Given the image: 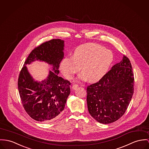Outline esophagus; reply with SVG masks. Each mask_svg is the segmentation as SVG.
<instances>
[{"mask_svg":"<svg viewBox=\"0 0 149 149\" xmlns=\"http://www.w3.org/2000/svg\"><path fill=\"white\" fill-rule=\"evenodd\" d=\"M78 88V85H77V84H73L72 86V88L73 90H76Z\"/></svg>","mask_w":149,"mask_h":149,"instance_id":"1","label":"esophagus"}]
</instances>
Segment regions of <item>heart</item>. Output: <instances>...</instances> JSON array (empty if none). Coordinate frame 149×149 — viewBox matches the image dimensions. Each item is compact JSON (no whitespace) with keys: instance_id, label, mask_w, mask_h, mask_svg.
<instances>
[{"instance_id":"heart-1","label":"heart","mask_w":149,"mask_h":149,"mask_svg":"<svg viewBox=\"0 0 149 149\" xmlns=\"http://www.w3.org/2000/svg\"><path fill=\"white\" fill-rule=\"evenodd\" d=\"M112 52L96 44H86L77 47L73 57L64 58L60 65L62 74L68 79L80 71L81 80L96 82L107 74L113 61Z\"/></svg>"}]
</instances>
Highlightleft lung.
<instances>
[{"instance_id":"obj_1","label":"left lung","mask_w":149,"mask_h":149,"mask_svg":"<svg viewBox=\"0 0 149 149\" xmlns=\"http://www.w3.org/2000/svg\"><path fill=\"white\" fill-rule=\"evenodd\" d=\"M128 58L115 65L99 80L87 88L88 110L97 122L108 124L126 111L134 92V74Z\"/></svg>"}]
</instances>
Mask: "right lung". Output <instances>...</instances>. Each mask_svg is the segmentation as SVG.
Wrapping results in <instances>:
<instances>
[{
  "mask_svg": "<svg viewBox=\"0 0 149 149\" xmlns=\"http://www.w3.org/2000/svg\"><path fill=\"white\" fill-rule=\"evenodd\" d=\"M65 42L53 39L33 49L24 62L19 77L18 89L23 107L37 121L47 123L56 119L63 111L70 93V83L58 76L59 64L64 57ZM36 60L45 61L52 70L46 79L35 80L26 65Z\"/></svg>",
  "mask_w": 149,
  "mask_h": 149,
  "instance_id": "obj_1",
  "label": "right lung"
}]
</instances>
